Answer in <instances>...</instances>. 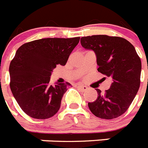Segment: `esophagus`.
<instances>
[{
    "mask_svg": "<svg viewBox=\"0 0 148 148\" xmlns=\"http://www.w3.org/2000/svg\"><path fill=\"white\" fill-rule=\"evenodd\" d=\"M75 87H78V89H80V90H82V92H84V91H86V90L88 89V87H87V86L81 85V84H76V85H75Z\"/></svg>",
    "mask_w": 148,
    "mask_h": 148,
    "instance_id": "1",
    "label": "esophagus"
}]
</instances>
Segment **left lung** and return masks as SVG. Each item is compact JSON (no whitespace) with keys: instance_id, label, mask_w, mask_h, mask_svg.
Segmentation results:
<instances>
[{"instance_id":"8db88e82","label":"left lung","mask_w":148,"mask_h":148,"mask_svg":"<svg viewBox=\"0 0 148 148\" xmlns=\"http://www.w3.org/2000/svg\"><path fill=\"white\" fill-rule=\"evenodd\" d=\"M84 48L92 49L97 58L98 71L113 78L110 89L98 92L96 100L88 103L93 115L113 119L129 108L140 86L142 63L135 48L127 40L117 36L97 35L81 38Z\"/></svg>"}]
</instances>
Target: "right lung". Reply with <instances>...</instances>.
I'll use <instances>...</instances> for the list:
<instances>
[{
	"mask_svg": "<svg viewBox=\"0 0 148 148\" xmlns=\"http://www.w3.org/2000/svg\"><path fill=\"white\" fill-rule=\"evenodd\" d=\"M80 37L48 38L23 44L10 65V89L20 108L29 116L47 119L61 107L70 83L51 84L56 65L64 66Z\"/></svg>",
	"mask_w": 148,
	"mask_h": 148,
	"instance_id": "obj_1",
	"label": "right lung"
}]
</instances>
